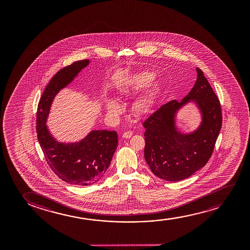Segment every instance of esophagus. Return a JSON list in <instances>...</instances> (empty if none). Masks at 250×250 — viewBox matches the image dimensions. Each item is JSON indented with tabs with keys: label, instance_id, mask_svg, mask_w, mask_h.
<instances>
[{
	"label": "esophagus",
	"instance_id": "esophagus-1",
	"mask_svg": "<svg viewBox=\"0 0 250 250\" xmlns=\"http://www.w3.org/2000/svg\"><path fill=\"white\" fill-rule=\"evenodd\" d=\"M132 136V131H130V130H128V131H125V132H124L123 136L122 137L124 138H130V137Z\"/></svg>",
	"mask_w": 250,
	"mask_h": 250
}]
</instances>
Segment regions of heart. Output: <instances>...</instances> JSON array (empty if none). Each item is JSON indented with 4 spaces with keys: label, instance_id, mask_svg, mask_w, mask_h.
<instances>
[{
    "label": "heart",
    "instance_id": "b5f03b06",
    "mask_svg": "<svg viewBox=\"0 0 250 250\" xmlns=\"http://www.w3.org/2000/svg\"><path fill=\"white\" fill-rule=\"evenodd\" d=\"M154 79V74L153 72H147V71L138 72L131 76L130 79L127 80V82L124 84L121 90L123 93H129L136 89H143L148 84H150ZM148 104H149V100L147 98L140 100L136 103L135 109L137 112H144L148 107ZM106 109L111 115H117L121 111V106L117 100L114 98H110L106 102Z\"/></svg>",
    "mask_w": 250,
    "mask_h": 250
}]
</instances>
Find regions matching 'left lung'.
<instances>
[{
    "label": "left lung",
    "instance_id": "1",
    "mask_svg": "<svg viewBox=\"0 0 250 250\" xmlns=\"http://www.w3.org/2000/svg\"><path fill=\"white\" fill-rule=\"evenodd\" d=\"M196 72L195 85L182 102L170 101L144 121L145 161L155 176L167 181H180L205 167L222 125L219 98L202 70L196 68ZM189 101L199 106L202 123L191 134H181L174 125V116Z\"/></svg>",
    "mask_w": 250,
    "mask_h": 250
}]
</instances>
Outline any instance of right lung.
Instances as JSON below:
<instances>
[{
    "instance_id": "right-lung-1",
    "label": "right lung",
    "mask_w": 250,
    "mask_h": 250,
    "mask_svg": "<svg viewBox=\"0 0 250 250\" xmlns=\"http://www.w3.org/2000/svg\"><path fill=\"white\" fill-rule=\"evenodd\" d=\"M89 60L73 62L60 70L46 86L37 112V132L39 144L52 171L71 185H94L103 178L118 146L114 130H91L78 143H59L46 125L52 103L61 89L72 82Z\"/></svg>"
}]
</instances>
